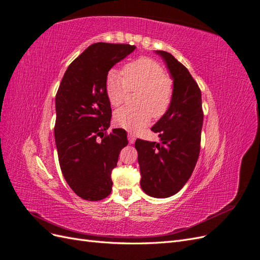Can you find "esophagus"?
I'll use <instances>...</instances> for the list:
<instances>
[{
	"mask_svg": "<svg viewBox=\"0 0 260 260\" xmlns=\"http://www.w3.org/2000/svg\"><path fill=\"white\" fill-rule=\"evenodd\" d=\"M127 138H128V142L131 143V144H133V143H134L135 142V135L134 134H132V133H129V134H128V136H127Z\"/></svg>",
	"mask_w": 260,
	"mask_h": 260,
	"instance_id": "obj_1",
	"label": "esophagus"
}]
</instances>
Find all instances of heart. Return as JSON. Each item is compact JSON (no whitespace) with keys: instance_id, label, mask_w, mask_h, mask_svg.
Instances as JSON below:
<instances>
[{"instance_id":"heart-1","label":"heart","mask_w":260,"mask_h":260,"mask_svg":"<svg viewBox=\"0 0 260 260\" xmlns=\"http://www.w3.org/2000/svg\"><path fill=\"white\" fill-rule=\"evenodd\" d=\"M129 91H139L137 108L125 106L114 113V122L127 131L136 132L145 127L151 115L164 116L174 100L175 84L166 76L164 67L148 57L138 58L124 66L123 76L116 70L109 71L105 78V92L112 106L125 102Z\"/></svg>"}]
</instances>
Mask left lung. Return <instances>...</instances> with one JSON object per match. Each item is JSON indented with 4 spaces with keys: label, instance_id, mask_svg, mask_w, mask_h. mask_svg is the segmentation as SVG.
Instances as JSON below:
<instances>
[{
    "label": "left lung",
    "instance_id": "8db88e82",
    "mask_svg": "<svg viewBox=\"0 0 260 260\" xmlns=\"http://www.w3.org/2000/svg\"><path fill=\"white\" fill-rule=\"evenodd\" d=\"M175 84V94L167 113L152 126L161 143L136 139L141 187L154 198H168L187 183L201 148L203 109L201 90L185 67L167 51L158 50Z\"/></svg>",
    "mask_w": 260,
    "mask_h": 260
}]
</instances>
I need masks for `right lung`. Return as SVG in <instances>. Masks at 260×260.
<instances>
[{
	"mask_svg": "<svg viewBox=\"0 0 260 260\" xmlns=\"http://www.w3.org/2000/svg\"><path fill=\"white\" fill-rule=\"evenodd\" d=\"M135 49L134 45L95 43L66 70L56 94L55 141L67 183L88 201L112 191V170L128 144L122 128H108L112 109L105 78L113 66Z\"/></svg>",
	"mask_w": 260,
	"mask_h": 260,
	"instance_id": "obj_1",
	"label": "right lung"
}]
</instances>
